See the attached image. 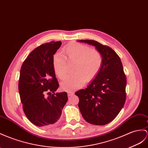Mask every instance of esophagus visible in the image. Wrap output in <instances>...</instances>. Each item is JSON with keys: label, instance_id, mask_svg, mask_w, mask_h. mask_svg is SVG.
<instances>
[{"label": "esophagus", "instance_id": "34e87169", "mask_svg": "<svg viewBox=\"0 0 148 148\" xmlns=\"http://www.w3.org/2000/svg\"><path fill=\"white\" fill-rule=\"evenodd\" d=\"M67 94H68V96H73V94H74V92L68 91V92H67Z\"/></svg>", "mask_w": 148, "mask_h": 148}]
</instances>
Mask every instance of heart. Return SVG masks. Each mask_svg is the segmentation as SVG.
Here are the masks:
<instances>
[{"label": "heart", "instance_id": "obj_1", "mask_svg": "<svg viewBox=\"0 0 148 148\" xmlns=\"http://www.w3.org/2000/svg\"><path fill=\"white\" fill-rule=\"evenodd\" d=\"M64 51L69 61L75 62V73L67 77L61 82V88L66 91H74L81 88L87 81L95 78L101 69L103 59L101 53L86 45L73 42L66 45ZM67 60L65 56L58 53L53 59V67L60 79L67 74Z\"/></svg>", "mask_w": 148, "mask_h": 148}]
</instances>
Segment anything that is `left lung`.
Returning a JSON list of instances; mask_svg holds the SVG:
<instances>
[{"label":"left lung","instance_id":"1","mask_svg":"<svg viewBox=\"0 0 148 148\" xmlns=\"http://www.w3.org/2000/svg\"><path fill=\"white\" fill-rule=\"evenodd\" d=\"M78 42L94 46L103 62L97 76L86 88L75 92L78 106L84 119L94 125L109 123L119 113L126 101V77L122 62L116 52L93 40Z\"/></svg>","mask_w":148,"mask_h":148}]
</instances>
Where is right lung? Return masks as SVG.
I'll return each mask as SVG.
<instances>
[{"label": "right lung", "instance_id": "obj_1", "mask_svg": "<svg viewBox=\"0 0 148 148\" xmlns=\"http://www.w3.org/2000/svg\"><path fill=\"white\" fill-rule=\"evenodd\" d=\"M61 44L60 41L42 44L31 52L21 67L18 91L22 108L37 126H51L58 122L68 100L66 92L55 93L59 83L53 59ZM46 93L49 96L45 97Z\"/></svg>", "mask_w": 148, "mask_h": 148}]
</instances>
